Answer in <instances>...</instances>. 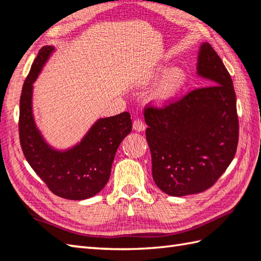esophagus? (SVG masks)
Instances as JSON below:
<instances>
[{
    "label": "esophagus",
    "mask_w": 261,
    "mask_h": 261,
    "mask_svg": "<svg viewBox=\"0 0 261 261\" xmlns=\"http://www.w3.org/2000/svg\"><path fill=\"white\" fill-rule=\"evenodd\" d=\"M134 129L136 130V131H145V129H146V124H145V122H143L142 120H140V119H136L135 121H134Z\"/></svg>",
    "instance_id": "1"
}]
</instances>
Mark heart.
<instances>
[{"label":"heart","instance_id":"b5f03b06","mask_svg":"<svg viewBox=\"0 0 261 261\" xmlns=\"http://www.w3.org/2000/svg\"><path fill=\"white\" fill-rule=\"evenodd\" d=\"M185 75L179 69H175L171 71V73L166 77L162 87L158 92V98L162 99V101H166V99H169L173 97L177 91L184 84Z\"/></svg>","mask_w":261,"mask_h":261}]
</instances>
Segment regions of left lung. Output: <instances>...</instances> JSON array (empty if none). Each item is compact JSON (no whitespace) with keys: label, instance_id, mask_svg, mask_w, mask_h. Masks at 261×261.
<instances>
[{"label":"left lung","instance_id":"left-lung-1","mask_svg":"<svg viewBox=\"0 0 261 261\" xmlns=\"http://www.w3.org/2000/svg\"><path fill=\"white\" fill-rule=\"evenodd\" d=\"M197 74L210 84L143 111L152 178L171 196L213 186L233 160L239 141L233 82L207 42L198 54Z\"/></svg>","mask_w":261,"mask_h":261}]
</instances>
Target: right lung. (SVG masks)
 <instances>
[{"label":"right lung","mask_w":261,"mask_h":261,"mask_svg":"<svg viewBox=\"0 0 261 261\" xmlns=\"http://www.w3.org/2000/svg\"><path fill=\"white\" fill-rule=\"evenodd\" d=\"M54 50L41 48L24 81L20 97L19 138L31 168L55 195L66 199L90 198L107 185L115 152L132 130L129 112L99 119L81 143L66 151L54 150L42 139L32 115V83Z\"/></svg>","instance_id":"right-lung-1"}]
</instances>
